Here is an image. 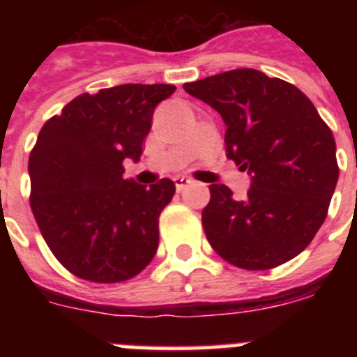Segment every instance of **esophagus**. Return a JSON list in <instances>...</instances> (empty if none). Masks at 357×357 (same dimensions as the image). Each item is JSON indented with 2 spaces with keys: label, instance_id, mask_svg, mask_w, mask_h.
<instances>
[{
  "label": "esophagus",
  "instance_id": "1",
  "mask_svg": "<svg viewBox=\"0 0 357 357\" xmlns=\"http://www.w3.org/2000/svg\"><path fill=\"white\" fill-rule=\"evenodd\" d=\"M173 182H175L176 191H182V189L188 188L189 184H193V181H191V178H188V176H175V178H173Z\"/></svg>",
  "mask_w": 357,
  "mask_h": 357
}]
</instances>
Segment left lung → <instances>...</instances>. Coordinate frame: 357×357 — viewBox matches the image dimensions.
<instances>
[{
    "mask_svg": "<svg viewBox=\"0 0 357 357\" xmlns=\"http://www.w3.org/2000/svg\"><path fill=\"white\" fill-rule=\"evenodd\" d=\"M225 123V153L250 175L234 200L211 184L202 211L207 241L245 270H270L307 247L327 216L338 182L336 143L307 96L257 69H232L184 84Z\"/></svg>",
    "mask_w": 357,
    "mask_h": 357,
    "instance_id": "8db88e82",
    "label": "left lung"
}]
</instances>
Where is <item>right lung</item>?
I'll return each mask as SVG.
<instances>
[{"label": "right lung", "mask_w": 357, "mask_h": 357, "mask_svg": "<svg viewBox=\"0 0 357 357\" xmlns=\"http://www.w3.org/2000/svg\"><path fill=\"white\" fill-rule=\"evenodd\" d=\"M173 93L169 84L85 93L40 128L28 160L31 213L53 255L80 279L128 280L155 255L175 184L125 178L123 160H139L153 110Z\"/></svg>", "instance_id": "1"}]
</instances>
